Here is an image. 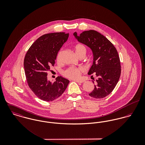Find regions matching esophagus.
Segmentation results:
<instances>
[{"mask_svg":"<svg viewBox=\"0 0 145 145\" xmlns=\"http://www.w3.org/2000/svg\"><path fill=\"white\" fill-rule=\"evenodd\" d=\"M74 81L77 83H83L84 82V80H74Z\"/></svg>","mask_w":145,"mask_h":145,"instance_id":"34e87169","label":"esophagus"}]
</instances>
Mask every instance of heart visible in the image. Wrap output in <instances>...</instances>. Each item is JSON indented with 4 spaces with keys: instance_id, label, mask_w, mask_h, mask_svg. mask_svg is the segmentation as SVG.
<instances>
[{
    "instance_id": "b5f03b06",
    "label": "heart",
    "mask_w": 145,
    "mask_h": 145,
    "mask_svg": "<svg viewBox=\"0 0 145 145\" xmlns=\"http://www.w3.org/2000/svg\"><path fill=\"white\" fill-rule=\"evenodd\" d=\"M75 51L76 55L80 57L81 56H85L86 53V48L83 44H78L75 47ZM62 50H60L57 55V61L60 62L61 60V57L62 55ZM85 69L82 66L80 67H69L66 70L63 71L62 74L65 77L72 79H76L80 78L82 73L84 71Z\"/></svg>"
}]
</instances>
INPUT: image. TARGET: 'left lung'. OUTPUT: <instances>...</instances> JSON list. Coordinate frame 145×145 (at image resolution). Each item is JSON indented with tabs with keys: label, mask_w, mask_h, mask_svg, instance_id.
Returning a JSON list of instances; mask_svg holds the SVG:
<instances>
[{
	"label": "left lung",
	"mask_w": 145,
	"mask_h": 145,
	"mask_svg": "<svg viewBox=\"0 0 145 145\" xmlns=\"http://www.w3.org/2000/svg\"><path fill=\"white\" fill-rule=\"evenodd\" d=\"M74 35L78 41L90 47L93 53V63L88 74L96 75L97 79L94 89L89 95L95 99L103 98L113 90L121 76L118 52L111 42L96 31H84L79 36L75 32Z\"/></svg>",
	"instance_id": "1"
}]
</instances>
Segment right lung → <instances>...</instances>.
<instances>
[{
  "instance_id": "obj_1",
  "label": "right lung",
  "mask_w": 145,
  "mask_h": 145,
  "mask_svg": "<svg viewBox=\"0 0 145 145\" xmlns=\"http://www.w3.org/2000/svg\"><path fill=\"white\" fill-rule=\"evenodd\" d=\"M69 37V33L56 32L42 35L27 52L24 67L28 85L35 94L46 102L60 97L66 89L69 80L57 76L51 83L47 80V71L54 66L59 51Z\"/></svg>"
}]
</instances>
